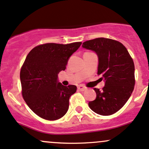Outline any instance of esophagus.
<instances>
[{
  "label": "esophagus",
  "mask_w": 149,
  "mask_h": 149,
  "mask_svg": "<svg viewBox=\"0 0 149 149\" xmlns=\"http://www.w3.org/2000/svg\"><path fill=\"white\" fill-rule=\"evenodd\" d=\"M77 89H79V90H80V91H85V90H87V88L85 86L82 85V84H80V85L78 86Z\"/></svg>",
  "instance_id": "34e87169"
}]
</instances>
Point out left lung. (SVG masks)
Wrapping results in <instances>:
<instances>
[{
	"mask_svg": "<svg viewBox=\"0 0 149 149\" xmlns=\"http://www.w3.org/2000/svg\"><path fill=\"white\" fill-rule=\"evenodd\" d=\"M82 47L93 50L99 58L97 74H102L105 86L94 88L97 97L89 107L98 114L116 113L126 103L135 85L134 63L125 46L119 41L99 38L83 42Z\"/></svg>",
	"mask_w": 149,
	"mask_h": 149,
	"instance_id": "left-lung-1",
	"label": "left lung"
}]
</instances>
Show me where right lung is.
Here are the masks:
<instances>
[{"instance_id":"right-lung-1","label":"right lung","mask_w":149,"mask_h":149,"mask_svg":"<svg viewBox=\"0 0 149 149\" xmlns=\"http://www.w3.org/2000/svg\"><path fill=\"white\" fill-rule=\"evenodd\" d=\"M81 44L45 43L35 47L27 55L20 73L22 95L40 117L53 121L68 111L69 99L77 87L62 85L57 81V74L66 69L69 57Z\"/></svg>"}]
</instances>
